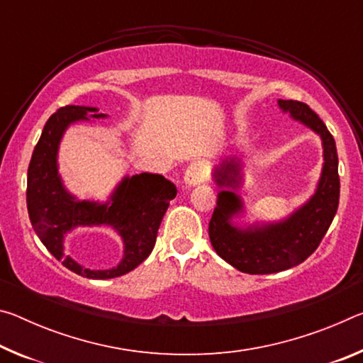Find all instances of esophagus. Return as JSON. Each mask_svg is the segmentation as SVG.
Masks as SVG:
<instances>
[{"instance_id": "1", "label": "esophagus", "mask_w": 363, "mask_h": 363, "mask_svg": "<svg viewBox=\"0 0 363 363\" xmlns=\"http://www.w3.org/2000/svg\"><path fill=\"white\" fill-rule=\"evenodd\" d=\"M206 171H208L206 164L203 162L190 163L186 169V173H184V182H186L189 187L199 186L200 182L205 181Z\"/></svg>"}]
</instances>
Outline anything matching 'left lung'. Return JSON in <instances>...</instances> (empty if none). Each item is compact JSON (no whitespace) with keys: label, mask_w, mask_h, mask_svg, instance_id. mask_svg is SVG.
<instances>
[{"label":"left lung","mask_w":363,"mask_h":363,"mask_svg":"<svg viewBox=\"0 0 363 363\" xmlns=\"http://www.w3.org/2000/svg\"><path fill=\"white\" fill-rule=\"evenodd\" d=\"M284 113L318 134L323 147V167L314 194L285 219L238 225L245 203L237 190L243 184L240 158L225 157L213 169L220 187L210 220V240L216 253L245 274H274L298 266L320 245L340 203V176L335 139L309 106L298 101H277Z\"/></svg>","instance_id":"obj_1"}]
</instances>
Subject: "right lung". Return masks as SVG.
Segmentation results:
<instances>
[{"label": "right lung", "mask_w": 363, "mask_h": 363, "mask_svg": "<svg viewBox=\"0 0 363 363\" xmlns=\"http://www.w3.org/2000/svg\"><path fill=\"white\" fill-rule=\"evenodd\" d=\"M99 108L67 106L59 108L43 128L27 174V208L30 223L43 245L67 269L86 279L106 280L136 269L152 253L158 227L176 186L162 174L125 176L107 201L78 200L64 186L59 174V145L73 123L107 118ZM110 226L122 237L123 257L112 269L83 268L65 255L66 233L77 226Z\"/></svg>", "instance_id": "obj_1"}]
</instances>
